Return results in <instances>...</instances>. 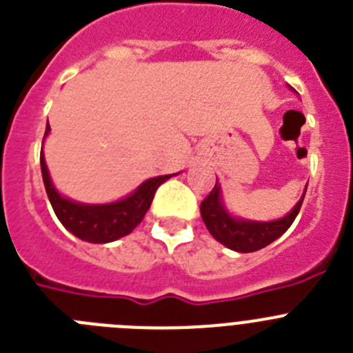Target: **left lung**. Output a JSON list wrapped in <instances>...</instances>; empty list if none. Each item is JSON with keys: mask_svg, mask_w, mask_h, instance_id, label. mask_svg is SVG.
Here are the masks:
<instances>
[{"mask_svg": "<svg viewBox=\"0 0 353 353\" xmlns=\"http://www.w3.org/2000/svg\"><path fill=\"white\" fill-rule=\"evenodd\" d=\"M304 195H306V190H304L299 202L295 204V208L281 220L269 221V223H255V221L234 220L227 214L220 202V186L216 183L211 193L200 204V216H202L205 227L216 241H220L221 244H225L234 252L252 253L271 244L272 241L283 236L285 232L290 228L295 216L299 214Z\"/></svg>", "mask_w": 353, "mask_h": 353, "instance_id": "8db88e82", "label": "left lung"}]
</instances>
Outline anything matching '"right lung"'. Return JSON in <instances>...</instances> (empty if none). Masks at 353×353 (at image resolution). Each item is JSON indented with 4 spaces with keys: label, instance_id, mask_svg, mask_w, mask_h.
Listing matches in <instances>:
<instances>
[{
    "label": "right lung",
    "instance_id": "obj_1",
    "mask_svg": "<svg viewBox=\"0 0 353 353\" xmlns=\"http://www.w3.org/2000/svg\"><path fill=\"white\" fill-rule=\"evenodd\" d=\"M49 130L50 126L47 123L43 139L47 137ZM40 167H42V177L43 184H46L47 196H49L50 205H52L54 212L58 216V220L75 237L97 244L110 243V241L128 236L130 232L144 220L145 212L151 208V202H153L158 186L170 177L158 176L153 177V179H148L128 199L119 200L116 204L85 205L75 204V202L65 199L54 190L49 172H47L43 153H40Z\"/></svg>",
    "mask_w": 353,
    "mask_h": 353
}]
</instances>
